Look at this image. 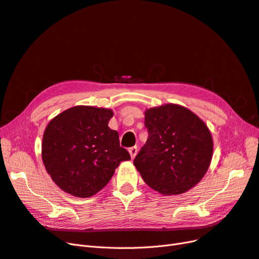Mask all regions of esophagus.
I'll return each instance as SVG.
<instances>
[{
	"label": "esophagus",
	"instance_id": "1",
	"mask_svg": "<svg viewBox=\"0 0 259 259\" xmlns=\"http://www.w3.org/2000/svg\"><path fill=\"white\" fill-rule=\"evenodd\" d=\"M137 151H138V148H137L136 146H135V147H132V148L128 149V152H130V154H131V157H132V158H134V157L136 156Z\"/></svg>",
	"mask_w": 259,
	"mask_h": 259
}]
</instances>
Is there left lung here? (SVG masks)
Instances as JSON below:
<instances>
[{
  "label": "left lung",
  "instance_id": "1",
  "mask_svg": "<svg viewBox=\"0 0 259 259\" xmlns=\"http://www.w3.org/2000/svg\"><path fill=\"white\" fill-rule=\"evenodd\" d=\"M146 145L134 159L142 179L164 195L185 193L197 184L211 163L210 131L185 107L167 104L145 112Z\"/></svg>",
  "mask_w": 259,
  "mask_h": 259
}]
</instances>
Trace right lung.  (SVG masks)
I'll return each mask as SVG.
<instances>
[{
    "instance_id": "1",
    "label": "right lung",
    "mask_w": 259,
    "mask_h": 259,
    "mask_svg": "<svg viewBox=\"0 0 259 259\" xmlns=\"http://www.w3.org/2000/svg\"><path fill=\"white\" fill-rule=\"evenodd\" d=\"M110 109L76 106L52 119L44 133L41 157L64 192L88 198L107 185L122 160L131 159L119 134L108 127Z\"/></svg>"
}]
</instances>
